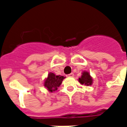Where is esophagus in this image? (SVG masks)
<instances>
[{
    "instance_id": "1",
    "label": "esophagus",
    "mask_w": 127,
    "mask_h": 127,
    "mask_svg": "<svg viewBox=\"0 0 127 127\" xmlns=\"http://www.w3.org/2000/svg\"><path fill=\"white\" fill-rule=\"evenodd\" d=\"M67 76H68V77H73V76H74V74H73V73H70V74L67 75Z\"/></svg>"
}]
</instances>
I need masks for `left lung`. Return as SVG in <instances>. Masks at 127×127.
Listing matches in <instances>:
<instances>
[{
	"label": "left lung",
	"mask_w": 127,
	"mask_h": 127,
	"mask_svg": "<svg viewBox=\"0 0 127 127\" xmlns=\"http://www.w3.org/2000/svg\"><path fill=\"white\" fill-rule=\"evenodd\" d=\"M79 82L81 84H84L85 86H91L93 84V78L88 71H84L82 75L79 78Z\"/></svg>",
	"instance_id": "1"
}]
</instances>
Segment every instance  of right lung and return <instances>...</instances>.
<instances>
[{"instance_id": "right-lung-1", "label": "right lung", "mask_w": 127, "mask_h": 127, "mask_svg": "<svg viewBox=\"0 0 127 127\" xmlns=\"http://www.w3.org/2000/svg\"><path fill=\"white\" fill-rule=\"evenodd\" d=\"M64 79V76L56 75L53 73H50L47 77L45 80L44 86L50 92L52 93L53 91H55L58 89Z\"/></svg>"}]
</instances>
